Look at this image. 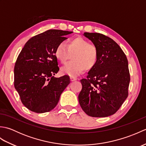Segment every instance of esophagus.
<instances>
[{
  "label": "esophagus",
  "instance_id": "34e87169",
  "mask_svg": "<svg viewBox=\"0 0 146 146\" xmlns=\"http://www.w3.org/2000/svg\"><path fill=\"white\" fill-rule=\"evenodd\" d=\"M70 80H71V82H74V81H76L77 78H75V77H70Z\"/></svg>",
  "mask_w": 146,
  "mask_h": 146
}]
</instances>
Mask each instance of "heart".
Listing matches in <instances>:
<instances>
[{"label":"heart","mask_w":146,"mask_h":146,"mask_svg":"<svg viewBox=\"0 0 146 146\" xmlns=\"http://www.w3.org/2000/svg\"><path fill=\"white\" fill-rule=\"evenodd\" d=\"M55 57L62 64H64L72 56V61L61 68L64 75L75 77L85 70L90 71L97 64L98 51L97 46L90 44L88 41L81 37L68 40L66 44H59L54 51Z\"/></svg>","instance_id":"obj_1"}]
</instances>
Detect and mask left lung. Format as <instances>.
I'll use <instances>...</instances> for the list:
<instances>
[{
	"label": "left lung",
	"mask_w": 146,
	"mask_h": 146,
	"mask_svg": "<svg viewBox=\"0 0 146 146\" xmlns=\"http://www.w3.org/2000/svg\"><path fill=\"white\" fill-rule=\"evenodd\" d=\"M97 46V64L80 80L78 100L83 110L93 117H106L117 112L128 97L130 73L126 55L112 39L100 33H84Z\"/></svg>",
	"instance_id": "obj_1"
}]
</instances>
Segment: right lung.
I'll return each instance as SVG.
<instances>
[{
  "mask_svg": "<svg viewBox=\"0 0 146 146\" xmlns=\"http://www.w3.org/2000/svg\"><path fill=\"white\" fill-rule=\"evenodd\" d=\"M71 31L49 29L31 38L22 49L14 66V87L23 104L31 111L44 113L56 106L70 77L55 78L58 72L54 51Z\"/></svg>",
  "mask_w": 146,
  "mask_h": 146,
  "instance_id": "obj_1",
  "label": "right lung"
}]
</instances>
